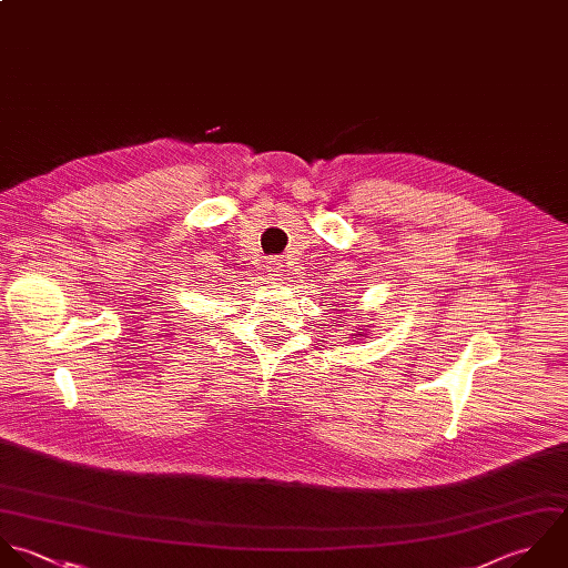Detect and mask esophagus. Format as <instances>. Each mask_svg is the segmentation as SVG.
Listing matches in <instances>:
<instances>
[{
	"mask_svg": "<svg viewBox=\"0 0 568 568\" xmlns=\"http://www.w3.org/2000/svg\"><path fill=\"white\" fill-rule=\"evenodd\" d=\"M267 272H270L272 278H281L285 270H283V263H281V261H270V263H267Z\"/></svg>",
	"mask_w": 568,
	"mask_h": 568,
	"instance_id": "1",
	"label": "esophagus"
}]
</instances>
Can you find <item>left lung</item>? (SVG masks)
I'll list each match as a JSON object with an SVG mask.
<instances>
[{"mask_svg":"<svg viewBox=\"0 0 568 568\" xmlns=\"http://www.w3.org/2000/svg\"><path fill=\"white\" fill-rule=\"evenodd\" d=\"M365 327H369V325H365ZM352 336H356V341H361V338H367V332H358V334H352Z\"/></svg>","mask_w":568,"mask_h":568,"instance_id":"1","label":"left lung"}]
</instances>
